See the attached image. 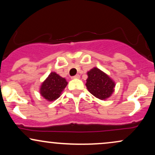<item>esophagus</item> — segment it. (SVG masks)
<instances>
[{"label":"esophagus","mask_w":155,"mask_h":155,"mask_svg":"<svg viewBox=\"0 0 155 155\" xmlns=\"http://www.w3.org/2000/svg\"><path fill=\"white\" fill-rule=\"evenodd\" d=\"M79 78H80V76L79 75V74H76V76H73L72 79H79Z\"/></svg>","instance_id":"esophagus-1"}]
</instances>
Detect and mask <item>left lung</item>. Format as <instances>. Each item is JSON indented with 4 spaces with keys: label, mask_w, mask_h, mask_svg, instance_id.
I'll return each mask as SVG.
<instances>
[{
    "label": "left lung",
    "mask_w": 155,
    "mask_h": 155,
    "mask_svg": "<svg viewBox=\"0 0 155 155\" xmlns=\"http://www.w3.org/2000/svg\"><path fill=\"white\" fill-rule=\"evenodd\" d=\"M86 87L88 91L97 98L106 100L114 91L115 82L97 68H93L87 72Z\"/></svg>",
    "instance_id": "1"
}]
</instances>
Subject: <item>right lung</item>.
Returning <instances> with one entry per match:
<instances>
[{"label": "right lung", "instance_id": "obj_1", "mask_svg": "<svg viewBox=\"0 0 155 155\" xmlns=\"http://www.w3.org/2000/svg\"><path fill=\"white\" fill-rule=\"evenodd\" d=\"M67 84L65 78L51 72L41 85L40 94L48 101H55L60 97Z\"/></svg>", "mask_w": 155, "mask_h": 155}]
</instances>
